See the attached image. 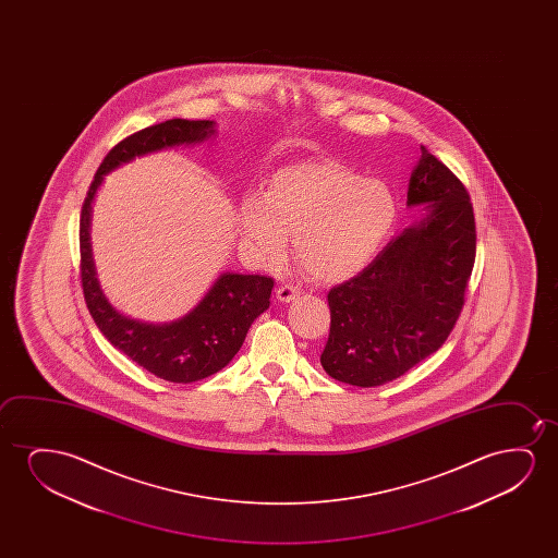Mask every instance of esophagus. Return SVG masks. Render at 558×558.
<instances>
[{
    "label": "esophagus",
    "instance_id": "34e87169",
    "mask_svg": "<svg viewBox=\"0 0 558 558\" xmlns=\"http://www.w3.org/2000/svg\"><path fill=\"white\" fill-rule=\"evenodd\" d=\"M299 295V290L295 286H290V283H283L276 291V298L278 301H282V303H290L291 299H295Z\"/></svg>",
    "mask_w": 558,
    "mask_h": 558
}]
</instances>
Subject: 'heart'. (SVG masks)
<instances>
[{
    "mask_svg": "<svg viewBox=\"0 0 558 558\" xmlns=\"http://www.w3.org/2000/svg\"><path fill=\"white\" fill-rule=\"evenodd\" d=\"M397 199L379 179H362L337 161L276 169L260 198H245L238 227L247 250L278 259L288 236L306 275L343 282L367 267L397 222Z\"/></svg>",
    "mask_w": 558,
    "mask_h": 558,
    "instance_id": "1",
    "label": "heart"
}]
</instances>
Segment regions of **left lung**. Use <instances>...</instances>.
Here are the masks:
<instances>
[{
    "instance_id": "8db88e82",
    "label": "left lung",
    "mask_w": 558,
    "mask_h": 558,
    "mask_svg": "<svg viewBox=\"0 0 558 558\" xmlns=\"http://www.w3.org/2000/svg\"><path fill=\"white\" fill-rule=\"evenodd\" d=\"M408 206L425 217L402 230L360 275L328 293L326 374L379 387L438 351L465 305L476 225L465 184L421 146Z\"/></svg>"
}]
</instances>
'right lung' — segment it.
<instances>
[{"instance_id": "right-lung-1", "label": "right lung", "mask_w": 558, "mask_h": 558, "mask_svg": "<svg viewBox=\"0 0 558 558\" xmlns=\"http://www.w3.org/2000/svg\"><path fill=\"white\" fill-rule=\"evenodd\" d=\"M214 133L211 120L175 118L123 138L97 169L80 215V275L93 320L116 349L150 374L171 383L199 381L227 366L240 351L253 320L270 305L275 280L268 276L222 272L183 318L169 324L131 320L108 303L95 276L89 244L92 202L102 177L122 163L171 146L196 145Z\"/></svg>"}]
</instances>
